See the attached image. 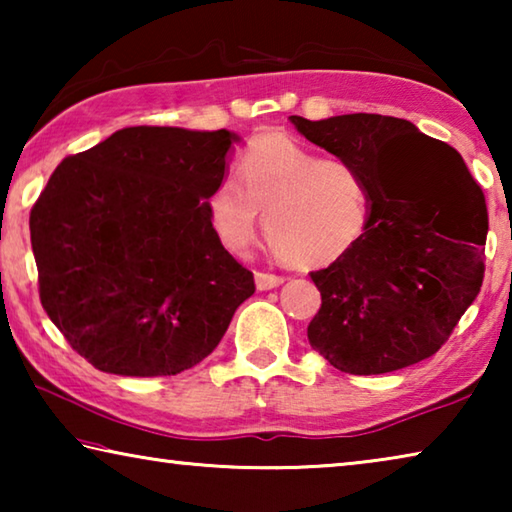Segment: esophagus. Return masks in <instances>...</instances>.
<instances>
[{
	"instance_id": "1",
	"label": "esophagus",
	"mask_w": 512,
	"mask_h": 512,
	"mask_svg": "<svg viewBox=\"0 0 512 512\" xmlns=\"http://www.w3.org/2000/svg\"><path fill=\"white\" fill-rule=\"evenodd\" d=\"M284 282L282 275H275V273H264V271H257L255 273V284L259 291H268V289H275L280 287V284Z\"/></svg>"
}]
</instances>
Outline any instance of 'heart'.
I'll return each mask as SVG.
<instances>
[{
  "label": "heart",
  "instance_id": "obj_1",
  "mask_svg": "<svg viewBox=\"0 0 512 512\" xmlns=\"http://www.w3.org/2000/svg\"><path fill=\"white\" fill-rule=\"evenodd\" d=\"M237 177L223 176L205 201L214 235L232 255L253 248L264 214L275 253L305 268L332 264L366 230L370 192L363 173L287 133L250 137Z\"/></svg>",
  "mask_w": 512,
  "mask_h": 512
}]
</instances>
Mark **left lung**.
Returning <instances> with one entry per match:
<instances>
[{
    "mask_svg": "<svg viewBox=\"0 0 512 512\" xmlns=\"http://www.w3.org/2000/svg\"><path fill=\"white\" fill-rule=\"evenodd\" d=\"M320 149L352 162L368 183L361 239L311 273L320 309L311 348L350 375H381L436 354L479 296L488 207L461 153L411 121L291 115Z\"/></svg>",
    "mask_w": 512,
    "mask_h": 512,
    "instance_id": "obj_1",
    "label": "left lung"
}]
</instances>
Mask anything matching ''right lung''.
<instances>
[{
	"instance_id": "add662e5",
	"label": "right lung",
	"mask_w": 512,
	"mask_h": 512,
	"mask_svg": "<svg viewBox=\"0 0 512 512\" xmlns=\"http://www.w3.org/2000/svg\"><path fill=\"white\" fill-rule=\"evenodd\" d=\"M232 142L225 128L131 126L51 173L29 216L40 302L94 368L178 375L255 293L205 210Z\"/></svg>"
}]
</instances>
